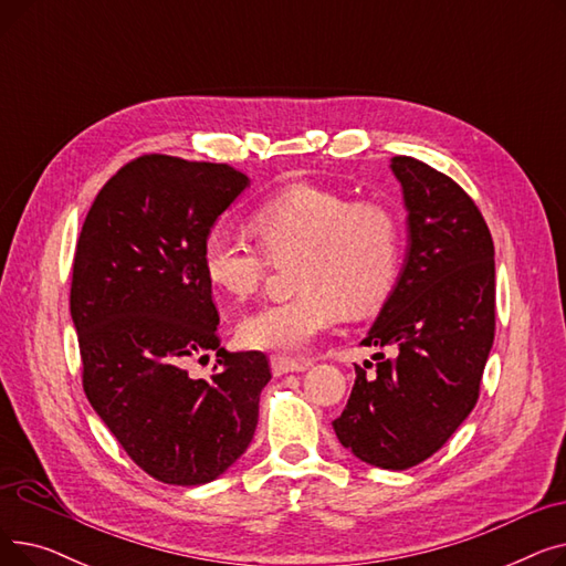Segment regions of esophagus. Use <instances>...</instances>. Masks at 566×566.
<instances>
[{
  "instance_id": "1",
  "label": "esophagus",
  "mask_w": 566,
  "mask_h": 566,
  "mask_svg": "<svg viewBox=\"0 0 566 566\" xmlns=\"http://www.w3.org/2000/svg\"><path fill=\"white\" fill-rule=\"evenodd\" d=\"M271 369L275 376H284V374H301L305 369H310V363L305 360H293V358H284V355H273L271 358Z\"/></svg>"
}]
</instances>
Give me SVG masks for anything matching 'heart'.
Listing matches in <instances>:
<instances>
[{
	"label": "heart",
	"mask_w": 566,
	"mask_h": 566,
	"mask_svg": "<svg viewBox=\"0 0 566 566\" xmlns=\"http://www.w3.org/2000/svg\"><path fill=\"white\" fill-rule=\"evenodd\" d=\"M259 243L231 222H216L201 245L203 273L235 301L261 286L268 258L295 254L289 301L265 303L238 323L250 348L301 350L348 314H367L390 293L401 259V229L385 203L358 201L318 186H291L252 213Z\"/></svg>",
	"instance_id": "obj_1"
}]
</instances>
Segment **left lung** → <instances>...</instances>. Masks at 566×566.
Instances as JSON below:
<instances>
[{"instance_id": "left-lung-1", "label": "left lung", "mask_w": 566, "mask_h": 566, "mask_svg": "<svg viewBox=\"0 0 566 566\" xmlns=\"http://www.w3.org/2000/svg\"><path fill=\"white\" fill-rule=\"evenodd\" d=\"M390 169L406 208V259L365 346L376 374L355 385L333 429L344 448L382 470L436 454L478 403L495 333V261L489 227L450 176L397 156Z\"/></svg>"}]
</instances>
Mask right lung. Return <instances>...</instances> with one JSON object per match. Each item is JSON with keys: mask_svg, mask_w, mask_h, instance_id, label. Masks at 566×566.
Masks as SVG:
<instances>
[{"mask_svg": "<svg viewBox=\"0 0 566 566\" xmlns=\"http://www.w3.org/2000/svg\"><path fill=\"white\" fill-rule=\"evenodd\" d=\"M250 178L229 165L142 156L86 213L71 316L88 403L128 457L165 484L218 480L245 454L271 380L261 350L220 348L201 245ZM216 349L211 379L185 365Z\"/></svg>", "mask_w": 566, "mask_h": 566, "instance_id": "obj_1", "label": "right lung"}]
</instances>
